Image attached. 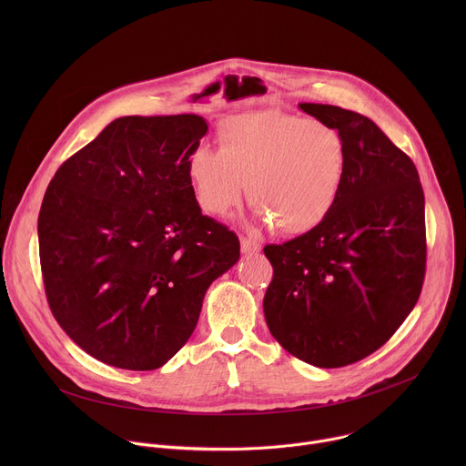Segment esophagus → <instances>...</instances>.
I'll return each instance as SVG.
<instances>
[{"mask_svg": "<svg viewBox=\"0 0 466 466\" xmlns=\"http://www.w3.org/2000/svg\"><path fill=\"white\" fill-rule=\"evenodd\" d=\"M259 250H261V245H259L258 241L241 238V252H243V254H258Z\"/></svg>", "mask_w": 466, "mask_h": 466, "instance_id": "34e87169", "label": "esophagus"}]
</instances>
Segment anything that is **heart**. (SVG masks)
Masks as SVG:
<instances>
[{
  "label": "heart",
  "instance_id": "obj_1",
  "mask_svg": "<svg viewBox=\"0 0 466 466\" xmlns=\"http://www.w3.org/2000/svg\"><path fill=\"white\" fill-rule=\"evenodd\" d=\"M219 149L197 146L186 162L197 203L225 216L245 195L256 221L286 236L320 225L347 173V149L339 132L319 119L265 110L225 119Z\"/></svg>",
  "mask_w": 466,
  "mask_h": 466
}]
</instances>
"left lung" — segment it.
Instances as JSON below:
<instances>
[{"instance_id": "left-lung-1", "label": "left lung", "mask_w": 466, "mask_h": 466, "mask_svg": "<svg viewBox=\"0 0 466 466\" xmlns=\"http://www.w3.org/2000/svg\"><path fill=\"white\" fill-rule=\"evenodd\" d=\"M347 149L336 207L313 230L268 245L263 313L273 338L320 369L378 350L415 308L426 271L424 191L411 158L367 116L299 103Z\"/></svg>"}]
</instances>
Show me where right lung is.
<instances>
[{
  "label": "right lung",
  "mask_w": 466,
  "mask_h": 466,
  "mask_svg": "<svg viewBox=\"0 0 466 466\" xmlns=\"http://www.w3.org/2000/svg\"><path fill=\"white\" fill-rule=\"evenodd\" d=\"M207 132L197 114L117 117L46 189L38 245L49 308L106 365L167 363L210 284L239 259L236 234L203 216L187 178Z\"/></svg>",
  "instance_id": "add662e5"
}]
</instances>
